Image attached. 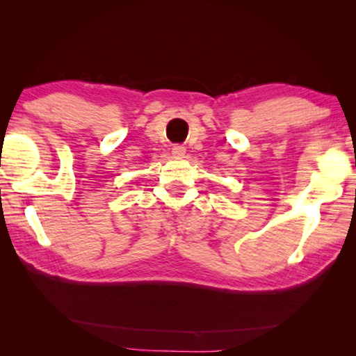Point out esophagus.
I'll return each mask as SVG.
<instances>
[{"instance_id":"esophagus-1","label":"esophagus","mask_w":356,"mask_h":356,"mask_svg":"<svg viewBox=\"0 0 356 356\" xmlns=\"http://www.w3.org/2000/svg\"><path fill=\"white\" fill-rule=\"evenodd\" d=\"M172 154L175 155V157H184L186 149H184V145H181V144H175L172 147Z\"/></svg>"}]
</instances>
